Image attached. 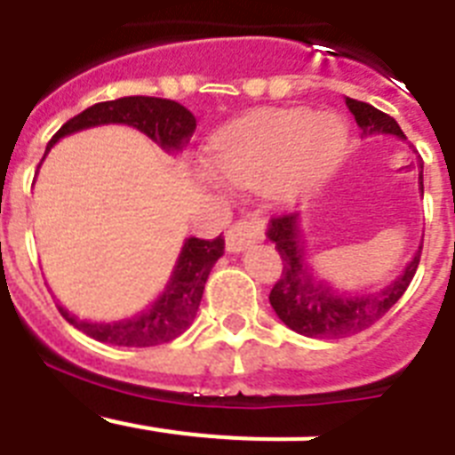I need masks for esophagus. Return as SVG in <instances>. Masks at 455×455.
I'll list each match as a JSON object with an SVG mask.
<instances>
[{"label": "esophagus", "mask_w": 455, "mask_h": 455, "mask_svg": "<svg viewBox=\"0 0 455 455\" xmlns=\"http://www.w3.org/2000/svg\"><path fill=\"white\" fill-rule=\"evenodd\" d=\"M264 239V225L257 219H241L235 225H230V230L225 232V248L230 252L246 251L248 246Z\"/></svg>", "instance_id": "esophagus-1"}]
</instances>
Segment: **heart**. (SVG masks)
Instances as JSON below:
<instances>
[{
	"mask_svg": "<svg viewBox=\"0 0 455 455\" xmlns=\"http://www.w3.org/2000/svg\"><path fill=\"white\" fill-rule=\"evenodd\" d=\"M347 140V124L335 114L315 116L307 108L259 111L214 140V162L236 187L259 191L275 182L283 193L296 196L331 178ZM204 175L216 180L212 171Z\"/></svg>",
	"mask_w": 455,
	"mask_h": 455,
	"instance_id": "obj_1",
	"label": "heart"
}]
</instances>
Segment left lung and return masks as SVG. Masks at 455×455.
Wrapping results in <instances>:
<instances>
[{
    "instance_id": "left-lung-1",
    "label": "left lung",
    "mask_w": 455,
    "mask_h": 455,
    "mask_svg": "<svg viewBox=\"0 0 455 455\" xmlns=\"http://www.w3.org/2000/svg\"><path fill=\"white\" fill-rule=\"evenodd\" d=\"M347 107L355 116V123L360 124L363 134L383 132V134L405 139L399 123L392 116L378 111L371 104L347 98ZM419 168V188L424 193V175H421L424 166ZM267 236L275 243L277 252L283 257V273L268 296L271 307L293 332L316 337V339H339V337L355 335L376 323L378 319H383L385 312L403 296L408 284L412 283L421 257L419 246L405 271L380 291L353 293V296L348 293L347 296V293L335 291L321 277L312 275V268L307 267V259H305L303 236H300L296 212L273 216Z\"/></svg>"
}]
</instances>
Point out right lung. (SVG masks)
<instances>
[{"mask_svg":"<svg viewBox=\"0 0 455 455\" xmlns=\"http://www.w3.org/2000/svg\"><path fill=\"white\" fill-rule=\"evenodd\" d=\"M111 123L132 124V127L150 136L155 143H159L168 152L182 150L193 136V130H196V118L182 104L172 102V100L132 95V98L92 104L86 111L68 120L61 130L52 136L45 155L63 136L75 134L79 130H88V127H95V124ZM223 236H216V239L209 241L191 236V239L184 241V248L180 252L171 283L166 284L162 296L150 307H146L140 315L132 316V319L114 321V323H91V321H82L70 315L61 305H59V312H61L68 323L75 325L84 335L104 341V344L139 348L166 344V341H172L175 337L182 335L196 319L209 271L219 262V257L223 255Z\"/></svg>","mask_w":455,"mask_h":455,"instance_id":"add662e5","label":"right lung"}]
</instances>
